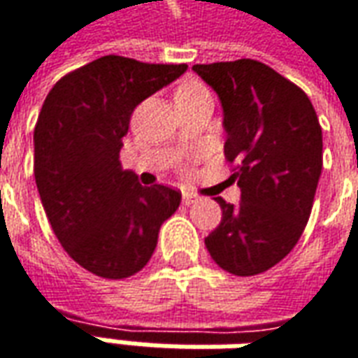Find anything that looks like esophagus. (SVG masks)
<instances>
[{
  "instance_id": "34e87169",
  "label": "esophagus",
  "mask_w": 358,
  "mask_h": 358,
  "mask_svg": "<svg viewBox=\"0 0 358 358\" xmlns=\"http://www.w3.org/2000/svg\"><path fill=\"white\" fill-rule=\"evenodd\" d=\"M198 200H200V196H198L196 192H182V202L186 203V206L198 202Z\"/></svg>"
}]
</instances>
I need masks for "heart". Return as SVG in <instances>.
<instances>
[{"label":"heart","mask_w":358,"mask_h":358,"mask_svg":"<svg viewBox=\"0 0 358 358\" xmlns=\"http://www.w3.org/2000/svg\"><path fill=\"white\" fill-rule=\"evenodd\" d=\"M203 91H208V89H206L203 85H200V83H186V85L178 87V91H176V96H180V94L203 93Z\"/></svg>","instance_id":"heart-1"}]
</instances>
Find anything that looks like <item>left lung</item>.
I'll list each match as a JSON object with an SVG mask.
<instances>
[{"mask_svg": "<svg viewBox=\"0 0 358 358\" xmlns=\"http://www.w3.org/2000/svg\"><path fill=\"white\" fill-rule=\"evenodd\" d=\"M220 96L224 155L241 198H216L222 222L206 248L222 269L257 275L295 248L311 216L323 168V134L309 96L253 59L194 65Z\"/></svg>", "mask_w": 358, "mask_h": 358, "instance_id": "obj_1", "label": "left lung"}]
</instances>
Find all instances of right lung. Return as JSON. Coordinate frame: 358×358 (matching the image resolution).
<instances>
[{
    "label": "right lung",
    "mask_w": 358,
    "mask_h": 358,
    "mask_svg": "<svg viewBox=\"0 0 358 358\" xmlns=\"http://www.w3.org/2000/svg\"><path fill=\"white\" fill-rule=\"evenodd\" d=\"M188 65L105 55L57 80L39 113L33 174L49 224L80 267L105 279L138 273L182 194L142 186L120 166L122 136L144 99Z\"/></svg>",
    "instance_id": "1"
}]
</instances>
